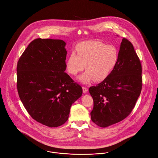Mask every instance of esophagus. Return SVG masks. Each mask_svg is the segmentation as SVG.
Returning <instances> with one entry per match:
<instances>
[{
    "label": "esophagus",
    "instance_id": "esophagus-1",
    "mask_svg": "<svg viewBox=\"0 0 158 158\" xmlns=\"http://www.w3.org/2000/svg\"><path fill=\"white\" fill-rule=\"evenodd\" d=\"M82 91H83V93H86L88 91V89L87 87L83 86L82 87Z\"/></svg>",
    "mask_w": 158,
    "mask_h": 158
}]
</instances>
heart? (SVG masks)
<instances>
[{
    "mask_svg": "<svg viewBox=\"0 0 158 158\" xmlns=\"http://www.w3.org/2000/svg\"><path fill=\"white\" fill-rule=\"evenodd\" d=\"M77 54L73 51L65 62L66 69L71 74L76 76L84 68L86 71L79 77L83 84L94 80H104L114 69L118 52L112 46L96 40L85 41L76 47Z\"/></svg>",
    "mask_w": 158,
    "mask_h": 158,
    "instance_id": "obj_1",
    "label": "heart"
}]
</instances>
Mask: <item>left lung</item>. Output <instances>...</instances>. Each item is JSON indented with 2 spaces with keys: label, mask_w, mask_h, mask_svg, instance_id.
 <instances>
[{
  "label": "left lung",
  "mask_w": 158,
  "mask_h": 158,
  "mask_svg": "<svg viewBox=\"0 0 158 158\" xmlns=\"http://www.w3.org/2000/svg\"><path fill=\"white\" fill-rule=\"evenodd\" d=\"M141 64L132 44L123 38L114 69L102 82L89 89L94 101L93 122L106 127L127 117L141 92Z\"/></svg>",
  "instance_id": "8db88e82"
}]
</instances>
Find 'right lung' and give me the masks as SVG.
Segmentation results:
<instances>
[{
    "label": "right lung",
    "instance_id": "add662e5",
    "mask_svg": "<svg viewBox=\"0 0 158 158\" xmlns=\"http://www.w3.org/2000/svg\"><path fill=\"white\" fill-rule=\"evenodd\" d=\"M65 42L36 39L20 56L17 66L19 98L30 116L50 127L64 124L82 89L65 73Z\"/></svg>",
    "mask_w": 158,
    "mask_h": 158
}]
</instances>
